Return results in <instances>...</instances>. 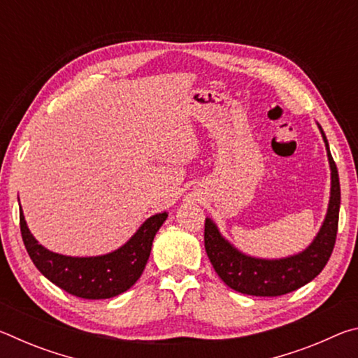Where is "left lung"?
<instances>
[{
    "label": "left lung",
    "instance_id": "obj_1",
    "mask_svg": "<svg viewBox=\"0 0 358 358\" xmlns=\"http://www.w3.org/2000/svg\"><path fill=\"white\" fill-rule=\"evenodd\" d=\"M317 128L325 143L331 181L325 220L310 246L294 256L281 259L252 257L241 252L238 248L224 238L211 217H205V251L217 276L230 289L256 296L284 295L313 281L329 262L338 232L341 189H339L338 169L330 153L329 141L319 123Z\"/></svg>",
    "mask_w": 358,
    "mask_h": 358
}]
</instances>
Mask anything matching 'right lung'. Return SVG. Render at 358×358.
Listing matches in <instances>:
<instances>
[{
  "mask_svg": "<svg viewBox=\"0 0 358 358\" xmlns=\"http://www.w3.org/2000/svg\"><path fill=\"white\" fill-rule=\"evenodd\" d=\"M167 216V211L150 216L118 250L90 257L64 256L42 246L29 232L22 207L20 232L33 264L48 281L80 299L102 300L123 294L137 282L148 262L155 235Z\"/></svg>",
  "mask_w": 358,
  "mask_h": 358,
  "instance_id": "add662e5",
  "label": "right lung"
}]
</instances>
